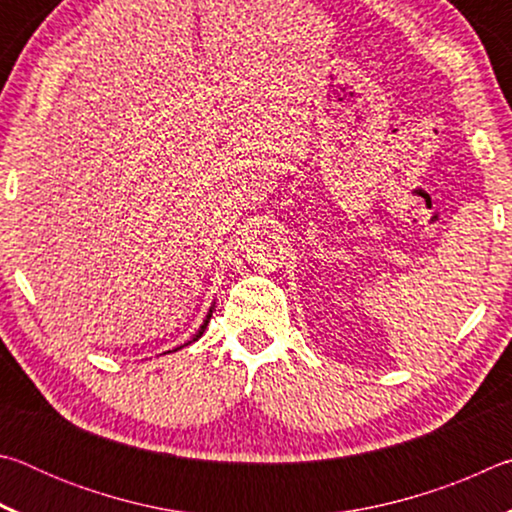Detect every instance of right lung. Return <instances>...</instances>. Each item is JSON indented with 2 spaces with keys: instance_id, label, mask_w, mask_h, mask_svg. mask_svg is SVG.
Instances as JSON below:
<instances>
[{
  "instance_id": "add662e5",
  "label": "right lung",
  "mask_w": 512,
  "mask_h": 512,
  "mask_svg": "<svg viewBox=\"0 0 512 512\" xmlns=\"http://www.w3.org/2000/svg\"><path fill=\"white\" fill-rule=\"evenodd\" d=\"M212 309H214V305L210 307V311H207V316H205V320H203V325L201 327H198V332L192 336V341H187L185 345H189V343H194V341H198V339H201V336H203V332H205V327H207V323H210V318H212ZM185 345H180V348H185ZM180 348H176V350H180ZM176 350H173V352H176ZM171 352V350H169Z\"/></svg>"
}]
</instances>
